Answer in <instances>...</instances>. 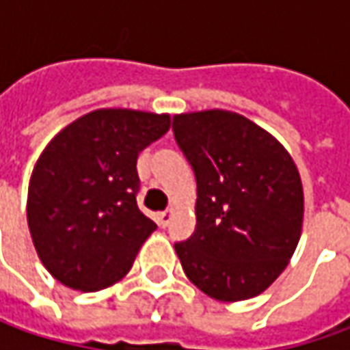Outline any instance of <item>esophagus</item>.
Wrapping results in <instances>:
<instances>
[{"instance_id":"34e87169","label":"esophagus","mask_w":350,"mask_h":350,"mask_svg":"<svg viewBox=\"0 0 350 350\" xmlns=\"http://www.w3.org/2000/svg\"><path fill=\"white\" fill-rule=\"evenodd\" d=\"M171 216H173V214H171V210L161 212V214H159V218H157V220H159V226H161V228H167L169 222H171Z\"/></svg>"}]
</instances>
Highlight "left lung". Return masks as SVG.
<instances>
[{
    "mask_svg": "<svg viewBox=\"0 0 350 350\" xmlns=\"http://www.w3.org/2000/svg\"><path fill=\"white\" fill-rule=\"evenodd\" d=\"M196 177V228L175 243L185 275L210 298L247 300L286 269L302 234L300 173L282 144L245 116H173Z\"/></svg>",
    "mask_w": 350,
    "mask_h": 350,
    "instance_id": "obj_1",
    "label": "left lung"
}]
</instances>
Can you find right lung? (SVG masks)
<instances>
[{"mask_svg": "<svg viewBox=\"0 0 350 350\" xmlns=\"http://www.w3.org/2000/svg\"><path fill=\"white\" fill-rule=\"evenodd\" d=\"M169 126V115L99 109L44 148L29 183L27 222L40 261L62 284L95 292L130 271L157 228L136 204V161Z\"/></svg>", "mask_w": 350, "mask_h": 350, "instance_id": "add662e5", "label": "right lung"}]
</instances>
